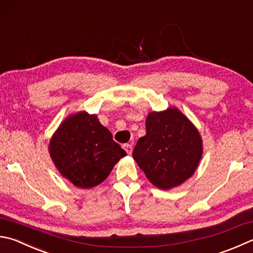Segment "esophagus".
<instances>
[{
  "mask_svg": "<svg viewBox=\"0 0 253 253\" xmlns=\"http://www.w3.org/2000/svg\"><path fill=\"white\" fill-rule=\"evenodd\" d=\"M123 149L126 150V152L127 154H131L132 153V145L131 144H125L123 145Z\"/></svg>",
  "mask_w": 253,
  "mask_h": 253,
  "instance_id": "obj_1",
  "label": "esophagus"
}]
</instances>
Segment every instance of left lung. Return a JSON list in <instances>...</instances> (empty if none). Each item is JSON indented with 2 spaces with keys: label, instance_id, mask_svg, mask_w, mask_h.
I'll return each mask as SVG.
<instances>
[{
  "label": "left lung",
  "instance_id": "1",
  "mask_svg": "<svg viewBox=\"0 0 253 253\" xmlns=\"http://www.w3.org/2000/svg\"><path fill=\"white\" fill-rule=\"evenodd\" d=\"M203 154L196 128L177 109L152 112L146 134L133 150V159L156 187L169 189L188 179Z\"/></svg>",
  "mask_w": 253,
  "mask_h": 253
}]
</instances>
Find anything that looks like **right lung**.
Returning a JSON list of instances; mask_svg holds the SVG:
<instances>
[{"instance_id": "add662e5", "label": "right lung", "mask_w": 253, "mask_h": 253, "mask_svg": "<svg viewBox=\"0 0 253 253\" xmlns=\"http://www.w3.org/2000/svg\"><path fill=\"white\" fill-rule=\"evenodd\" d=\"M61 175L80 188L93 187L108 177L126 151L93 114L79 112L61 123L49 145Z\"/></svg>"}]
</instances>
